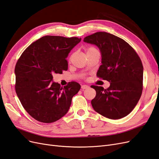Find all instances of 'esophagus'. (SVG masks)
Here are the masks:
<instances>
[{"label":"esophagus","instance_id":"1","mask_svg":"<svg viewBox=\"0 0 159 159\" xmlns=\"http://www.w3.org/2000/svg\"><path fill=\"white\" fill-rule=\"evenodd\" d=\"M89 88V86L88 85H81V89H82L83 90L85 89H88Z\"/></svg>","mask_w":159,"mask_h":159}]
</instances>
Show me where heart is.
Instances as JSON below:
<instances>
[{"instance_id":"obj_1","label":"heart","mask_w":159,"mask_h":159,"mask_svg":"<svg viewBox=\"0 0 159 159\" xmlns=\"http://www.w3.org/2000/svg\"><path fill=\"white\" fill-rule=\"evenodd\" d=\"M97 50V49L93 47V46H90V47H88V48H86V54L88 52H93V51H95Z\"/></svg>"}]
</instances>
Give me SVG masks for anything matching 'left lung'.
<instances>
[{
    "mask_svg": "<svg viewBox=\"0 0 159 159\" xmlns=\"http://www.w3.org/2000/svg\"><path fill=\"white\" fill-rule=\"evenodd\" d=\"M84 41L97 46L102 53L98 78L110 82L107 89L91 85L96 95L91 105L103 116L119 119L136 106L143 91V66L136 51L122 38L106 32L86 36Z\"/></svg>",
    "mask_w": 159,
    "mask_h": 159,
    "instance_id": "left-lung-1",
    "label": "left lung"
}]
</instances>
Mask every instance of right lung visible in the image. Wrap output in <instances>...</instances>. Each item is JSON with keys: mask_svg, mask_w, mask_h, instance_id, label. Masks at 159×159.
Returning a JSON list of instances; mask_svg holds the SVG:
<instances>
[{"mask_svg": "<svg viewBox=\"0 0 159 159\" xmlns=\"http://www.w3.org/2000/svg\"><path fill=\"white\" fill-rule=\"evenodd\" d=\"M81 41L77 37L45 36L23 52L15 66V90L32 117L50 123L68 113L71 99L81 86L71 81L64 87L52 82L53 74L68 70V54Z\"/></svg>", "mask_w": 159, "mask_h": 159, "instance_id": "right-lung-1", "label": "right lung"}]
</instances>
